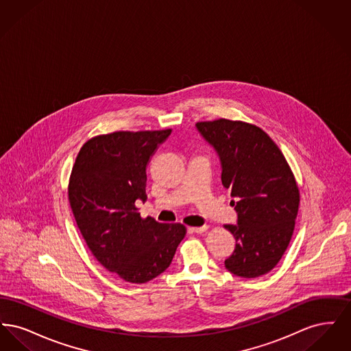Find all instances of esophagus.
I'll return each instance as SVG.
<instances>
[{"label":"esophagus","mask_w":351,"mask_h":351,"mask_svg":"<svg viewBox=\"0 0 351 351\" xmlns=\"http://www.w3.org/2000/svg\"><path fill=\"white\" fill-rule=\"evenodd\" d=\"M208 229V226H197V228H189V233L202 234Z\"/></svg>","instance_id":"1"}]
</instances>
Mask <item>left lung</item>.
<instances>
[{"mask_svg": "<svg viewBox=\"0 0 351 351\" xmlns=\"http://www.w3.org/2000/svg\"><path fill=\"white\" fill-rule=\"evenodd\" d=\"M216 151L221 182L230 191L237 225L225 267L241 278H258L275 267L287 250L299 210V188L282 151L262 129L241 121L197 122Z\"/></svg>", "mask_w": 351, "mask_h": 351, "instance_id": "8db88e82", "label": "left lung"}]
</instances>
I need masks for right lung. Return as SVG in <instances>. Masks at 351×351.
<instances>
[{
    "instance_id": "obj_1",
    "label": "right lung",
    "mask_w": 351,
    "mask_h": 351,
    "mask_svg": "<svg viewBox=\"0 0 351 351\" xmlns=\"http://www.w3.org/2000/svg\"><path fill=\"white\" fill-rule=\"evenodd\" d=\"M171 132L95 136L72 168L68 196L80 233L101 265L130 283L165 272L185 235L182 223L143 219L135 208L147 200L146 169Z\"/></svg>"
}]
</instances>
